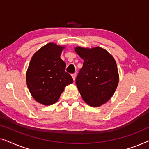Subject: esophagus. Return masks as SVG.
Returning <instances> with one entry per match:
<instances>
[{
    "label": "esophagus",
    "instance_id": "esophagus-1",
    "mask_svg": "<svg viewBox=\"0 0 149 149\" xmlns=\"http://www.w3.org/2000/svg\"><path fill=\"white\" fill-rule=\"evenodd\" d=\"M76 76H77L76 73H74V74H72V77L73 80H74V81H75V79H76Z\"/></svg>",
    "mask_w": 149,
    "mask_h": 149
}]
</instances>
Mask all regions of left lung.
<instances>
[{
    "instance_id": "left-lung-1",
    "label": "left lung",
    "mask_w": 149,
    "mask_h": 149,
    "mask_svg": "<svg viewBox=\"0 0 149 149\" xmlns=\"http://www.w3.org/2000/svg\"><path fill=\"white\" fill-rule=\"evenodd\" d=\"M75 52L84 60L76 79L81 97L91 107L104 104L113 96L119 83L115 59L101 47H77Z\"/></svg>"
}]
</instances>
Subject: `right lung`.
Returning a JSON list of instances; mask_svg holds the SVG:
<instances>
[{
  "label": "right lung",
  "mask_w": 149,
  "mask_h": 149,
  "mask_svg": "<svg viewBox=\"0 0 149 149\" xmlns=\"http://www.w3.org/2000/svg\"><path fill=\"white\" fill-rule=\"evenodd\" d=\"M64 47L48 43L36 52L30 60L26 83L36 101L44 105L56 102L64 87L73 82L60 58Z\"/></svg>",
  "instance_id": "1"
}]
</instances>
